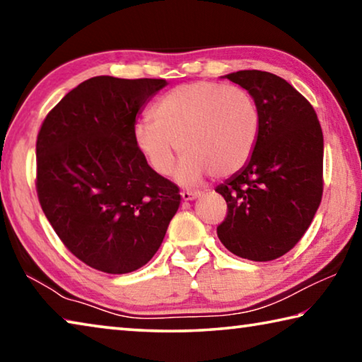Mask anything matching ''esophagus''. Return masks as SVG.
Returning a JSON list of instances; mask_svg holds the SVG:
<instances>
[{
  "label": "esophagus",
  "mask_w": 362,
  "mask_h": 362,
  "mask_svg": "<svg viewBox=\"0 0 362 362\" xmlns=\"http://www.w3.org/2000/svg\"><path fill=\"white\" fill-rule=\"evenodd\" d=\"M180 194H182V199L183 201H192V199L199 198L201 192H182Z\"/></svg>",
  "instance_id": "1"
}]
</instances>
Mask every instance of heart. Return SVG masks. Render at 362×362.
Listing matches in <instances>:
<instances>
[{"label":"heart","mask_w":362,"mask_h":362,"mask_svg":"<svg viewBox=\"0 0 362 362\" xmlns=\"http://www.w3.org/2000/svg\"><path fill=\"white\" fill-rule=\"evenodd\" d=\"M140 119L132 136L140 155L159 175H170L183 153L179 180L228 177L246 166L260 131L259 107L246 89L216 81L177 86ZM180 146L177 147L176 145Z\"/></svg>","instance_id":"1"}]
</instances>
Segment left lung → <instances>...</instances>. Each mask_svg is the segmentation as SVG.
I'll use <instances>...</instances> for the list:
<instances>
[{
    "instance_id": "obj_1",
    "label": "left lung",
    "mask_w": 362,
    "mask_h": 362,
    "mask_svg": "<svg viewBox=\"0 0 362 362\" xmlns=\"http://www.w3.org/2000/svg\"><path fill=\"white\" fill-rule=\"evenodd\" d=\"M226 78L254 97L260 131L246 166L216 188L228 206L217 235L235 255L269 262L302 240L320 207L321 124L311 103L273 73L241 70Z\"/></svg>"
}]
</instances>
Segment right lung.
<instances>
[{
  "label": "right lung",
  "instance_id": "obj_1",
  "mask_svg": "<svg viewBox=\"0 0 362 362\" xmlns=\"http://www.w3.org/2000/svg\"><path fill=\"white\" fill-rule=\"evenodd\" d=\"M166 79L95 76L71 89L36 139V193L70 252L124 274L161 246L179 187L155 173L134 142L136 116Z\"/></svg>",
  "mask_w": 362,
  "mask_h": 362
}]
</instances>
